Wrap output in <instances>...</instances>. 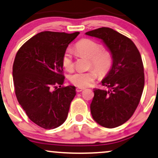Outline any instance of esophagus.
Here are the masks:
<instances>
[{
	"label": "esophagus",
	"mask_w": 158,
	"mask_h": 158,
	"mask_svg": "<svg viewBox=\"0 0 158 158\" xmlns=\"http://www.w3.org/2000/svg\"><path fill=\"white\" fill-rule=\"evenodd\" d=\"M84 90H85L84 87H77V88L76 89L77 92H81V91Z\"/></svg>",
	"instance_id": "1"
}]
</instances>
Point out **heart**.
<instances>
[{"label":"heart","instance_id":"heart-1","mask_svg":"<svg viewBox=\"0 0 158 158\" xmlns=\"http://www.w3.org/2000/svg\"><path fill=\"white\" fill-rule=\"evenodd\" d=\"M75 50L80 56H86L89 60V68L87 71H77L70 74L68 79L72 84L79 87L90 86L97 79L98 73L105 76L111 70L113 57L111 51L102 48V45L90 39H83L75 45ZM64 68L68 71H72L74 64L70 50L64 51L62 59Z\"/></svg>","mask_w":158,"mask_h":158}]
</instances>
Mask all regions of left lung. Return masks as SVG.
Segmentation results:
<instances>
[{"mask_svg":"<svg viewBox=\"0 0 158 158\" xmlns=\"http://www.w3.org/2000/svg\"><path fill=\"white\" fill-rule=\"evenodd\" d=\"M85 34L102 40L113 54V66L102 81L105 89H94L90 111L101 126L115 128L132 117L140 102L144 87L141 56L130 38L113 28L102 27Z\"/></svg>","mask_w":158,"mask_h":158,"instance_id":"8db88e82","label":"left lung"}]
</instances>
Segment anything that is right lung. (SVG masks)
<instances>
[{
	"mask_svg": "<svg viewBox=\"0 0 158 158\" xmlns=\"http://www.w3.org/2000/svg\"><path fill=\"white\" fill-rule=\"evenodd\" d=\"M79 32L42 31L26 41L12 68L17 99L28 118L45 130L62 125L76 96L74 86H62V59Z\"/></svg>",
	"mask_w": 158,
	"mask_h": 158,
	"instance_id": "add662e5",
	"label": "right lung"
}]
</instances>
